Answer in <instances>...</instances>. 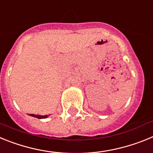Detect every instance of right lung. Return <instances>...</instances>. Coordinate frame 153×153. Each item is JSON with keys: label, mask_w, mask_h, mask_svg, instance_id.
<instances>
[{"label": "right lung", "mask_w": 153, "mask_h": 153, "mask_svg": "<svg viewBox=\"0 0 153 153\" xmlns=\"http://www.w3.org/2000/svg\"><path fill=\"white\" fill-rule=\"evenodd\" d=\"M29 115L30 116H31V117H36V118L37 119H45L47 118V117H48L47 115H46V116H40V115H35V114H29Z\"/></svg>", "instance_id": "right-lung-1"}]
</instances>
